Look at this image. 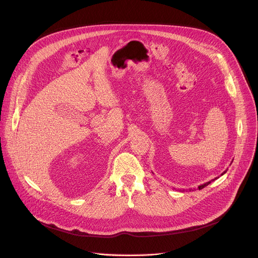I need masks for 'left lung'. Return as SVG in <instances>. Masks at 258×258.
Wrapping results in <instances>:
<instances>
[{
    "instance_id": "obj_1",
    "label": "left lung",
    "mask_w": 258,
    "mask_h": 258,
    "mask_svg": "<svg viewBox=\"0 0 258 258\" xmlns=\"http://www.w3.org/2000/svg\"><path fill=\"white\" fill-rule=\"evenodd\" d=\"M226 171H227V170H226ZM226 171H224V172H223V173H222L221 175H223V174H225V173H226ZM215 179H216V178H215ZM215 179H213V180H215ZM211 182H212V180H211V181H208V182H205V183H203V184L199 185V186H198V188H199V190H201V188H203L204 186H207V185H209V184H210Z\"/></svg>"
}]
</instances>
